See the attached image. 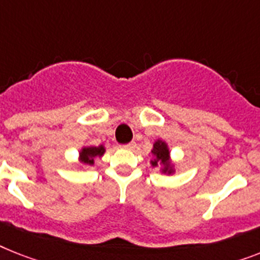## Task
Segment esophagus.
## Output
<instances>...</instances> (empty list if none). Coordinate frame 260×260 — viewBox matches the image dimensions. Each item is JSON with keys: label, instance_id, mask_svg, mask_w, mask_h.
<instances>
[{"label": "esophagus", "instance_id": "obj_1", "mask_svg": "<svg viewBox=\"0 0 260 260\" xmlns=\"http://www.w3.org/2000/svg\"><path fill=\"white\" fill-rule=\"evenodd\" d=\"M135 146H137V143L135 142H130L127 143V145H123L122 146V149H126V150H134Z\"/></svg>", "mask_w": 260, "mask_h": 260}]
</instances>
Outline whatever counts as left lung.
<instances>
[{"instance_id": "left-lung-1", "label": "left lung", "mask_w": 260, "mask_h": 260, "mask_svg": "<svg viewBox=\"0 0 260 260\" xmlns=\"http://www.w3.org/2000/svg\"><path fill=\"white\" fill-rule=\"evenodd\" d=\"M151 159L150 165L153 167L159 166V171L166 175H173L175 174V164L171 159L170 147L167 145L166 141L164 139H155L153 143V149H151Z\"/></svg>"}]
</instances>
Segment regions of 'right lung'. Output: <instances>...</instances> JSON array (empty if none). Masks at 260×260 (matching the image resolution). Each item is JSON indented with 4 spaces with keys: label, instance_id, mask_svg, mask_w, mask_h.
I'll use <instances>...</instances> for the list:
<instances>
[{
    "label": "right lung",
    "instance_id": "obj_1",
    "mask_svg": "<svg viewBox=\"0 0 260 260\" xmlns=\"http://www.w3.org/2000/svg\"><path fill=\"white\" fill-rule=\"evenodd\" d=\"M105 153H106V147L104 145L83 146L78 151V167H82L85 165L93 166L95 164V158H101Z\"/></svg>",
    "mask_w": 260,
    "mask_h": 260
}]
</instances>
